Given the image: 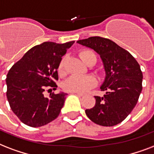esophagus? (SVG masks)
I'll list each match as a JSON object with an SVG mask.
<instances>
[{"label": "esophagus", "mask_w": 154, "mask_h": 154, "mask_svg": "<svg viewBox=\"0 0 154 154\" xmlns=\"http://www.w3.org/2000/svg\"><path fill=\"white\" fill-rule=\"evenodd\" d=\"M74 94H75V95H77L78 96H83V94L82 93H78V92H73Z\"/></svg>", "instance_id": "1"}]
</instances>
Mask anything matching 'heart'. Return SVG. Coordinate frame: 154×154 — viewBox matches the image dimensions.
<instances>
[{
	"label": "heart",
	"instance_id": "1",
	"mask_svg": "<svg viewBox=\"0 0 154 154\" xmlns=\"http://www.w3.org/2000/svg\"><path fill=\"white\" fill-rule=\"evenodd\" d=\"M80 57L83 62L88 64L91 60L95 59L96 61V56L91 51H83L80 53ZM64 62L65 59L63 58L58 65V72L63 74L64 72ZM96 79L92 75H71L64 81L63 87L64 90L70 92H78L84 93L91 89L96 85Z\"/></svg>",
	"mask_w": 154,
	"mask_h": 154
}]
</instances>
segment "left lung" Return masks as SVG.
<instances>
[{
  "mask_svg": "<svg viewBox=\"0 0 154 154\" xmlns=\"http://www.w3.org/2000/svg\"><path fill=\"white\" fill-rule=\"evenodd\" d=\"M77 43L96 51L105 71V79L100 86L105 95L95 96L96 104L86 109V115L99 125L110 127L120 124L133 111L142 90L140 65L128 51L110 39L91 37Z\"/></svg>",
  "mask_w": 154,
  "mask_h": 154,
  "instance_id": "1",
  "label": "left lung"
}]
</instances>
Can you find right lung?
<instances>
[{
    "mask_svg": "<svg viewBox=\"0 0 154 154\" xmlns=\"http://www.w3.org/2000/svg\"><path fill=\"white\" fill-rule=\"evenodd\" d=\"M75 41L58 44L46 42L32 47L7 74L6 96L14 114L25 125L41 127L58 117L63 107L64 92L51 93L48 87L56 88L58 65Z\"/></svg>",
    "mask_w": 154,
    "mask_h": 154,
    "instance_id": "add662e5",
    "label": "right lung"
}]
</instances>
